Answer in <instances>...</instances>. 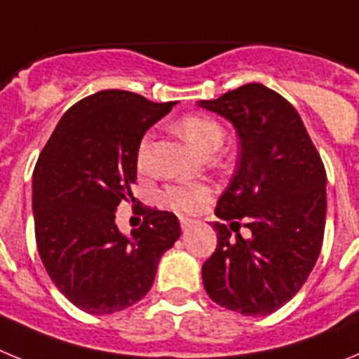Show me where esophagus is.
<instances>
[{"label":"esophagus","mask_w":359,"mask_h":359,"mask_svg":"<svg viewBox=\"0 0 359 359\" xmlns=\"http://www.w3.org/2000/svg\"><path fill=\"white\" fill-rule=\"evenodd\" d=\"M194 223H196L194 219H190V217H180V224H182L183 231L189 230V228L192 226V224H194Z\"/></svg>","instance_id":"1"}]
</instances>
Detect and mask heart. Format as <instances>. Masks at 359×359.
Segmentation results:
<instances>
[{"label":"heart","instance_id":"heart-1","mask_svg":"<svg viewBox=\"0 0 359 359\" xmlns=\"http://www.w3.org/2000/svg\"><path fill=\"white\" fill-rule=\"evenodd\" d=\"M176 131L199 152H214L221 145L224 136L223 126L207 115H187L176 122ZM151 135L142 136L136 149V165L138 169H147ZM210 198V189L203 183H180L170 185L160 194L161 205L180 214H189L201 207Z\"/></svg>","mask_w":359,"mask_h":359}]
</instances>
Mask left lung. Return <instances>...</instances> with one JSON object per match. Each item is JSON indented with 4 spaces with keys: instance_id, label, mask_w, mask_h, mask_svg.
Returning <instances> with one entry per match:
<instances>
[{
    "instance_id": "left-lung-1",
    "label": "left lung",
    "mask_w": 359,
    "mask_h": 359,
    "mask_svg": "<svg viewBox=\"0 0 359 359\" xmlns=\"http://www.w3.org/2000/svg\"><path fill=\"white\" fill-rule=\"evenodd\" d=\"M199 106L230 120L241 140L236 174L215 207L223 223H214L217 246L203 264V284L221 307L266 316L290 302L316 264L325 167L297 109L259 82ZM241 224L250 240L238 233Z\"/></svg>"
}]
</instances>
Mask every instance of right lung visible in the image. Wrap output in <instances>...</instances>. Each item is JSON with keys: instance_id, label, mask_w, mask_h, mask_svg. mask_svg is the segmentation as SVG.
<instances>
[{"instance_id": "obj_1", "label": "right lung", "mask_w": 359, "mask_h": 359, "mask_svg": "<svg viewBox=\"0 0 359 359\" xmlns=\"http://www.w3.org/2000/svg\"><path fill=\"white\" fill-rule=\"evenodd\" d=\"M172 106L98 91L66 111L39 154L32 187L37 252L57 290L90 315L142 300L182 236L172 212L149 207L129 237L115 224L116 207L133 196L142 136Z\"/></svg>"}]
</instances>
